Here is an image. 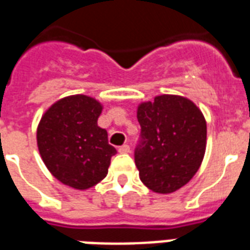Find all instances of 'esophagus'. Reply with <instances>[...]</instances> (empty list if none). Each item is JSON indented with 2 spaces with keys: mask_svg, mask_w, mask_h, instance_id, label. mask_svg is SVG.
<instances>
[{
  "mask_svg": "<svg viewBox=\"0 0 250 250\" xmlns=\"http://www.w3.org/2000/svg\"><path fill=\"white\" fill-rule=\"evenodd\" d=\"M118 150H119V153H128L129 146H127V144H123V146L118 148Z\"/></svg>",
  "mask_w": 250,
  "mask_h": 250,
  "instance_id": "34e87169",
  "label": "esophagus"
}]
</instances>
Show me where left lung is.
Instances as JSON below:
<instances>
[{
    "instance_id": "8db88e82",
    "label": "left lung",
    "mask_w": 250,
    "mask_h": 250,
    "mask_svg": "<svg viewBox=\"0 0 250 250\" xmlns=\"http://www.w3.org/2000/svg\"><path fill=\"white\" fill-rule=\"evenodd\" d=\"M138 121L135 164L140 180L155 193H174L195 176L205 157L203 114L185 97L164 94L139 104Z\"/></svg>"
}]
</instances>
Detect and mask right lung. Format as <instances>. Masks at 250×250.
<instances>
[{"mask_svg": "<svg viewBox=\"0 0 250 250\" xmlns=\"http://www.w3.org/2000/svg\"><path fill=\"white\" fill-rule=\"evenodd\" d=\"M102 104L87 95L57 101L42 117L36 140L43 163L62 184L86 190L104 180L117 149L97 121Z\"/></svg>", "mask_w": 250, "mask_h": 250, "instance_id": "1", "label": "right lung"}]
</instances>
